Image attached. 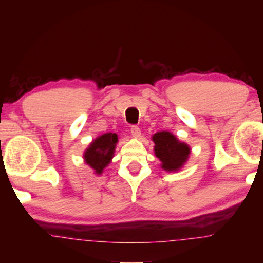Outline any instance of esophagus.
<instances>
[{
	"label": "esophagus",
	"mask_w": 263,
	"mask_h": 263,
	"mask_svg": "<svg viewBox=\"0 0 263 263\" xmlns=\"http://www.w3.org/2000/svg\"><path fill=\"white\" fill-rule=\"evenodd\" d=\"M131 135L135 137V138H139L140 137V135H141V132H140V128L138 127V126H131Z\"/></svg>",
	"instance_id": "obj_1"
}]
</instances>
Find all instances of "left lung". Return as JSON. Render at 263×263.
<instances>
[{
  "label": "left lung",
  "instance_id": "left-lung-1",
  "mask_svg": "<svg viewBox=\"0 0 263 263\" xmlns=\"http://www.w3.org/2000/svg\"><path fill=\"white\" fill-rule=\"evenodd\" d=\"M154 153L161 161V168L167 172H176L183 167L190 154V147L168 131L157 132L152 137Z\"/></svg>",
  "mask_w": 263,
  "mask_h": 263
}]
</instances>
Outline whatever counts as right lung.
Instances as JSON below:
<instances>
[{
	"instance_id": "obj_1",
	"label": "right lung",
	"mask_w": 263,
	"mask_h": 263,
	"mask_svg": "<svg viewBox=\"0 0 263 263\" xmlns=\"http://www.w3.org/2000/svg\"><path fill=\"white\" fill-rule=\"evenodd\" d=\"M118 136L116 133H104L97 137L83 153V159L88 166L94 169L95 174L101 175L103 169L114 157Z\"/></svg>"
}]
</instances>
